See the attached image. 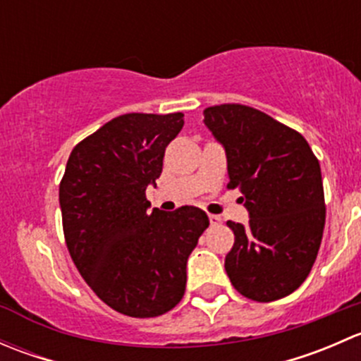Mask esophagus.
Masks as SVG:
<instances>
[{
    "label": "esophagus",
    "instance_id": "obj_1",
    "mask_svg": "<svg viewBox=\"0 0 361 361\" xmlns=\"http://www.w3.org/2000/svg\"><path fill=\"white\" fill-rule=\"evenodd\" d=\"M209 224H211V225L221 224V218L218 216V214H209Z\"/></svg>",
    "mask_w": 361,
    "mask_h": 361
}]
</instances>
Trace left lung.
<instances>
[{
	"mask_svg": "<svg viewBox=\"0 0 361 361\" xmlns=\"http://www.w3.org/2000/svg\"><path fill=\"white\" fill-rule=\"evenodd\" d=\"M204 123L227 154L228 188H239L250 224L227 221L235 241L225 271L257 302L286 297L311 272L325 227L322 169L300 133L245 104L204 110Z\"/></svg>",
	"mask_w": 361,
	"mask_h": 361,
	"instance_id": "left-lung-1",
	"label": "left lung"
}]
</instances>
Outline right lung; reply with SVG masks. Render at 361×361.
I'll return each instance as SVG.
<instances>
[{"instance_id": "add662e5", "label": "right lung", "mask_w": 361, "mask_h": 361, "mask_svg": "<svg viewBox=\"0 0 361 361\" xmlns=\"http://www.w3.org/2000/svg\"><path fill=\"white\" fill-rule=\"evenodd\" d=\"M183 113H126L73 148L59 185L69 255L106 305L155 318L183 298L188 255L209 225L195 206L148 211Z\"/></svg>"}]
</instances>
